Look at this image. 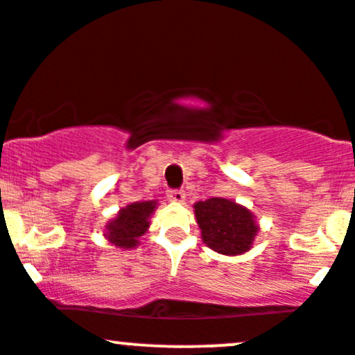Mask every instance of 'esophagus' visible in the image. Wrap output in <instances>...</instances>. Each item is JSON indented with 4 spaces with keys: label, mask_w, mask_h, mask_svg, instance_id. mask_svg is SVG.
<instances>
[{
    "label": "esophagus",
    "mask_w": 355,
    "mask_h": 355,
    "mask_svg": "<svg viewBox=\"0 0 355 355\" xmlns=\"http://www.w3.org/2000/svg\"><path fill=\"white\" fill-rule=\"evenodd\" d=\"M168 198L171 202H178V204H182V202L185 200V192L184 190H171L168 193Z\"/></svg>",
    "instance_id": "esophagus-1"
}]
</instances>
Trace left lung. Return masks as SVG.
Masks as SVG:
<instances>
[{
  "mask_svg": "<svg viewBox=\"0 0 355 355\" xmlns=\"http://www.w3.org/2000/svg\"><path fill=\"white\" fill-rule=\"evenodd\" d=\"M202 241L224 256H239L252 248L259 225L256 216L236 200L212 197L193 204Z\"/></svg>",
  "mask_w": 355,
  "mask_h": 355,
  "instance_id": "obj_1",
  "label": "left lung"
}]
</instances>
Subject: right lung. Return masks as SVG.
I'll list each match as a JSON object with an SVG mask.
<instances>
[{"label": "right lung", "instance_id": "add662e5", "mask_svg": "<svg viewBox=\"0 0 355 355\" xmlns=\"http://www.w3.org/2000/svg\"><path fill=\"white\" fill-rule=\"evenodd\" d=\"M157 207V200L133 202L126 207H121L116 217L106 222L104 237L114 248L126 251L135 249L139 244V237L150 229V219Z\"/></svg>", "mask_w": 355, "mask_h": 355}]
</instances>
